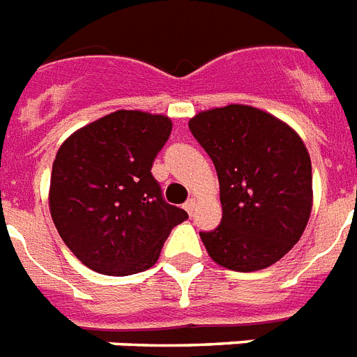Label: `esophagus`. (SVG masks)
<instances>
[{
	"label": "esophagus",
	"instance_id": "obj_1",
	"mask_svg": "<svg viewBox=\"0 0 357 357\" xmlns=\"http://www.w3.org/2000/svg\"><path fill=\"white\" fill-rule=\"evenodd\" d=\"M185 211L189 213V215H192V211H195V207H196V200L195 198H190V200L185 202Z\"/></svg>",
	"mask_w": 357,
	"mask_h": 357
}]
</instances>
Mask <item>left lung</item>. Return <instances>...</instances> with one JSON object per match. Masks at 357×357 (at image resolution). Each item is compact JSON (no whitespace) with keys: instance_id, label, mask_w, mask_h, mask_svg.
Returning a JSON list of instances; mask_svg holds the SVG:
<instances>
[{"instance_id":"8db88e82","label":"left lung","mask_w":357,"mask_h":357,"mask_svg":"<svg viewBox=\"0 0 357 357\" xmlns=\"http://www.w3.org/2000/svg\"><path fill=\"white\" fill-rule=\"evenodd\" d=\"M189 129L220 185V226L200 234L209 257L235 272L274 265L298 243L313 207L304 140L274 114L241 103L202 111Z\"/></svg>"}]
</instances>
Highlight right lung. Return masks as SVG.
<instances>
[{"mask_svg":"<svg viewBox=\"0 0 357 357\" xmlns=\"http://www.w3.org/2000/svg\"><path fill=\"white\" fill-rule=\"evenodd\" d=\"M170 131L165 114L122 109L79 128L59 148L50 213L64 244L91 271H148L174 226L189 218L162 200L150 172Z\"/></svg>","mask_w":357,"mask_h":357,"instance_id":"1","label":"right lung"}]
</instances>
